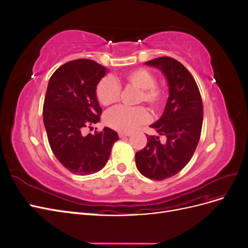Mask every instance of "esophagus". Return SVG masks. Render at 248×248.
I'll return each mask as SVG.
<instances>
[{"instance_id":"1","label":"esophagus","mask_w":248,"mask_h":248,"mask_svg":"<svg viewBox=\"0 0 248 248\" xmlns=\"http://www.w3.org/2000/svg\"><path fill=\"white\" fill-rule=\"evenodd\" d=\"M119 137L120 138H126V137H129L130 133L129 132H119Z\"/></svg>"}]
</instances>
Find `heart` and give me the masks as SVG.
Listing matches in <instances>:
<instances>
[{"label":"heart","mask_w":248,"mask_h":248,"mask_svg":"<svg viewBox=\"0 0 248 248\" xmlns=\"http://www.w3.org/2000/svg\"><path fill=\"white\" fill-rule=\"evenodd\" d=\"M123 84L139 89L137 103L145 102L157 110L160 109L167 99V90L157 84L154 74L146 68H136L125 73L121 78ZM96 98L102 106L108 107L118 102L121 95V87L115 78L104 77L95 88ZM149 120V112L144 107H118L106 115L107 124L118 131L131 132Z\"/></svg>","instance_id":"1"}]
</instances>
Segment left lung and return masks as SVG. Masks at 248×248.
I'll use <instances>...</instances> for the list:
<instances>
[{
    "label": "left lung",
    "mask_w": 248,
    "mask_h": 248,
    "mask_svg": "<svg viewBox=\"0 0 248 248\" xmlns=\"http://www.w3.org/2000/svg\"><path fill=\"white\" fill-rule=\"evenodd\" d=\"M146 64L159 68L169 82L166 108L150 126L167 140L160 142L158 137L146 134L147 145L137 152L136 164L141 175L161 181L178 174L191 159L201 138L204 109L196 80L179 61L164 56Z\"/></svg>",
    "instance_id": "obj_1"
}]
</instances>
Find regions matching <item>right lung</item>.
Masks as SVG:
<instances>
[{"mask_svg":"<svg viewBox=\"0 0 248 248\" xmlns=\"http://www.w3.org/2000/svg\"><path fill=\"white\" fill-rule=\"evenodd\" d=\"M107 68L93 60L67 62L52 73L43 103V122L52 153L72 174L86 176L106 166L118 133L108 127L85 134L102 109L95 88ZM97 129V128H96Z\"/></svg>","mask_w":248,"mask_h":248,"instance_id":"right-lung-1","label":"right lung"}]
</instances>
